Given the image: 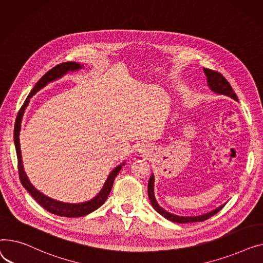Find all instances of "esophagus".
I'll return each mask as SVG.
<instances>
[{
  "label": "esophagus",
  "instance_id": "esophagus-1",
  "mask_svg": "<svg viewBox=\"0 0 263 263\" xmlns=\"http://www.w3.org/2000/svg\"><path fill=\"white\" fill-rule=\"evenodd\" d=\"M138 152L140 154H145L146 153V146L145 145H141L140 147L138 148Z\"/></svg>",
  "mask_w": 263,
  "mask_h": 263
}]
</instances>
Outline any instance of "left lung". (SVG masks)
<instances>
[{
    "instance_id": "8db88e82",
    "label": "left lung",
    "mask_w": 263,
    "mask_h": 263,
    "mask_svg": "<svg viewBox=\"0 0 263 263\" xmlns=\"http://www.w3.org/2000/svg\"><path fill=\"white\" fill-rule=\"evenodd\" d=\"M203 70L207 77V84L209 86V89L212 92H214V93H217V95H223V96L229 97L238 102V98L234 92L233 88H231L229 83L226 81V79L221 73L206 69V68H204ZM154 182H155V177H154V174H152L149 177V180H148V184H147V193H148V198H149V202H151L153 208L155 209L159 214H161L163 218L172 221V222H175V223L203 222V221L211 218L212 215H214L215 213H218L225 206V204L221 205L220 207L213 209L212 211H209L207 213L200 214V215H196V217H182V215H176V214H173L171 212L164 210L162 207L159 206V204L157 203V200L155 198V194H154Z\"/></svg>"
}]
</instances>
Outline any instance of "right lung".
I'll use <instances>...</instances> for the list:
<instances>
[{"mask_svg": "<svg viewBox=\"0 0 263 263\" xmlns=\"http://www.w3.org/2000/svg\"><path fill=\"white\" fill-rule=\"evenodd\" d=\"M83 65L75 63V61H68V63H63L59 64L53 69H51L49 72H46L41 79L37 82L33 90L30 91V93L28 95L27 99L25 100L23 106L21 107V109L18 112L17 119H15V125H14V130H13V140H14V146H15V152H17V157H18V170H19V176L22 186L27 190V192L32 195L36 202L43 207L45 210H48L51 213H54L56 215H60V217H66V218H80L84 217V215H87L91 213L92 211L97 210L100 208L107 199L108 195H109L112 184L115 181L116 176L119 174L120 170L122 166L125 164V162H122L118 166H116L110 174L108 175L103 188L101 191L98 193L97 196H95L92 199L88 200V202L85 203H79V204H70V203H64V202H59V200L53 199L49 196H46L39 190H37L32 182L29 181L25 171L23 167V162H22V155H21V149H20V129H21V122H22V117L24 114V110L26 109V107L29 103L30 98H32L34 95H36L37 92L45 87L49 83L54 82L60 77H63L65 74L68 72H75L83 69Z\"/></svg>", "mask_w": 263, "mask_h": 263, "instance_id": "right-lung-1", "label": "right lung"}]
</instances>
